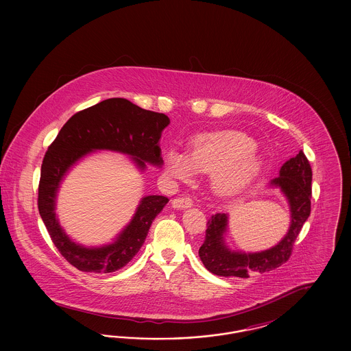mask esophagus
Returning a JSON list of instances; mask_svg holds the SVG:
<instances>
[{
  "label": "esophagus",
  "mask_w": 351,
  "mask_h": 351,
  "mask_svg": "<svg viewBox=\"0 0 351 351\" xmlns=\"http://www.w3.org/2000/svg\"><path fill=\"white\" fill-rule=\"evenodd\" d=\"M193 201L189 197H176L172 200V206L176 209H184V208H189L192 206Z\"/></svg>",
  "instance_id": "obj_1"
}]
</instances>
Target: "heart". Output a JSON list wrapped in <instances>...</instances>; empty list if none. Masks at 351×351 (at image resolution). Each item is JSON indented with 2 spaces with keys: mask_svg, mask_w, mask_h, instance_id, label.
Here are the masks:
<instances>
[{
  "mask_svg": "<svg viewBox=\"0 0 351 351\" xmlns=\"http://www.w3.org/2000/svg\"><path fill=\"white\" fill-rule=\"evenodd\" d=\"M255 143L242 134L205 135L186 151L169 150L165 167L173 179H188L193 169L212 171V185L222 195H232L247 183L258 168Z\"/></svg>",
  "mask_w": 351,
  "mask_h": 351,
  "instance_id": "heart-1",
  "label": "heart"
}]
</instances>
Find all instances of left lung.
Listing matches in <instances>:
<instances>
[{
  "mask_svg": "<svg viewBox=\"0 0 351 351\" xmlns=\"http://www.w3.org/2000/svg\"><path fill=\"white\" fill-rule=\"evenodd\" d=\"M312 168L305 154L300 151L284 163L279 176L271 185L280 188L291 208V226L283 239L269 250L261 252H237L228 249L223 233L228 226V215L216 213L208 219L205 241L199 255L208 271L218 276L249 278L250 272H267L284 265L293 249L304 222L311 215Z\"/></svg>",
  "mask_w": 351,
  "mask_h": 351,
  "instance_id": "8db88e82",
  "label": "left lung"
}]
</instances>
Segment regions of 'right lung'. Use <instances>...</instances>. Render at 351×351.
<instances>
[{"label": "right lung", "mask_w": 351, "mask_h": 351, "mask_svg": "<svg viewBox=\"0 0 351 351\" xmlns=\"http://www.w3.org/2000/svg\"><path fill=\"white\" fill-rule=\"evenodd\" d=\"M169 123L163 113L142 109L126 99H108L77 112L49 146L40 168L38 209L51 239L69 265L83 271L109 274L126 266L145 243L151 223L168 202L165 196H146L117 239L102 247L72 242L55 216V199L66 172L95 150L118 151L133 156L141 169L146 162L162 166L159 139Z\"/></svg>", "instance_id": "1"}]
</instances>
